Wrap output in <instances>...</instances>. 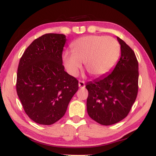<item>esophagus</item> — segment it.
I'll return each instance as SVG.
<instances>
[{"label":"esophagus","mask_w":156,"mask_h":156,"mask_svg":"<svg viewBox=\"0 0 156 156\" xmlns=\"http://www.w3.org/2000/svg\"><path fill=\"white\" fill-rule=\"evenodd\" d=\"M78 86H79V87H80V88H84V87H85V83H84V81L79 80Z\"/></svg>","instance_id":"34e87169"}]
</instances>
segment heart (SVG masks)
I'll return each instance as SVG.
<instances>
[{
    "mask_svg": "<svg viewBox=\"0 0 156 156\" xmlns=\"http://www.w3.org/2000/svg\"><path fill=\"white\" fill-rule=\"evenodd\" d=\"M72 53L62 56L65 67L70 75H78L82 62L87 72L98 78L109 73L119 58L120 47L112 37L86 36L76 39L71 44Z\"/></svg>",
    "mask_w": 156,
    "mask_h": 156,
    "instance_id": "b5f03b06",
    "label": "heart"
}]
</instances>
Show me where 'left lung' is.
I'll use <instances>...</instances> for the list:
<instances>
[{"label": "left lung", "instance_id": "1", "mask_svg": "<svg viewBox=\"0 0 156 156\" xmlns=\"http://www.w3.org/2000/svg\"><path fill=\"white\" fill-rule=\"evenodd\" d=\"M121 56L112 72L89 82L87 109L89 117L102 125L120 122L129 114L138 91V62L135 53L117 37Z\"/></svg>", "mask_w": 156, "mask_h": 156}]
</instances>
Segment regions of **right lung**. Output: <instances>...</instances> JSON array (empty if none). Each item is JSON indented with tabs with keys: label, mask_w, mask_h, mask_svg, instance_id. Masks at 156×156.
I'll return each instance as SVG.
<instances>
[{
	"label": "right lung",
	"mask_w": 156,
	"mask_h": 156,
	"mask_svg": "<svg viewBox=\"0 0 156 156\" xmlns=\"http://www.w3.org/2000/svg\"><path fill=\"white\" fill-rule=\"evenodd\" d=\"M64 34H46L34 40L20 58L16 91L30 119L50 125L63 117L78 89V80L65 72Z\"/></svg>",
	"instance_id": "right-lung-1"
}]
</instances>
